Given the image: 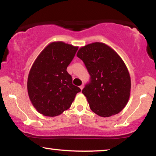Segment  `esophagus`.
Returning <instances> with one entry per match:
<instances>
[{"mask_svg":"<svg viewBox=\"0 0 156 156\" xmlns=\"http://www.w3.org/2000/svg\"><path fill=\"white\" fill-rule=\"evenodd\" d=\"M84 84H82V85H81V86L80 87V88L81 89V90H82V89H83V88H84Z\"/></svg>","mask_w":156,"mask_h":156,"instance_id":"34e87169","label":"esophagus"}]
</instances>
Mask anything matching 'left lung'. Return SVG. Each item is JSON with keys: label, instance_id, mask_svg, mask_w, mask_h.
Here are the masks:
<instances>
[{"label": "left lung", "instance_id": "8db88e82", "mask_svg": "<svg viewBox=\"0 0 156 156\" xmlns=\"http://www.w3.org/2000/svg\"><path fill=\"white\" fill-rule=\"evenodd\" d=\"M76 56L91 76L82 90L91 110L101 117L119 114L129 101L131 86L123 59L110 46L99 42L82 47Z\"/></svg>", "mask_w": 156, "mask_h": 156}]
</instances>
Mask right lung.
Wrapping results in <instances>:
<instances>
[{
    "label": "right lung",
    "mask_w": 156,
    "mask_h": 156,
    "mask_svg": "<svg viewBox=\"0 0 156 156\" xmlns=\"http://www.w3.org/2000/svg\"><path fill=\"white\" fill-rule=\"evenodd\" d=\"M78 47L52 42L48 44L34 62L27 78V93L32 104L40 114L54 117L71 106L80 92L72 84L67 68Z\"/></svg>",
    "instance_id": "1"
}]
</instances>
